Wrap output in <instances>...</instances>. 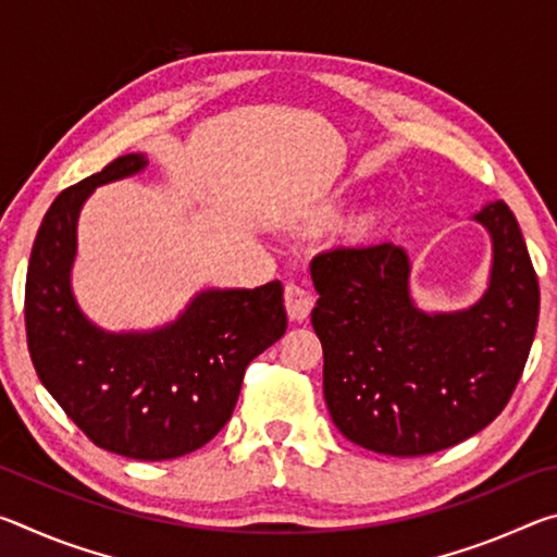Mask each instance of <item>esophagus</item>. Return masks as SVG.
<instances>
[{
    "mask_svg": "<svg viewBox=\"0 0 557 557\" xmlns=\"http://www.w3.org/2000/svg\"><path fill=\"white\" fill-rule=\"evenodd\" d=\"M285 307H287L289 319L301 322V319L309 317V312H312V307H314L312 292H309L305 285H299V282H287V285H285Z\"/></svg>",
    "mask_w": 557,
    "mask_h": 557,
    "instance_id": "1",
    "label": "esophagus"
}]
</instances>
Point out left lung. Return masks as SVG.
Instances as JSON below:
<instances>
[{
    "mask_svg": "<svg viewBox=\"0 0 557 557\" xmlns=\"http://www.w3.org/2000/svg\"><path fill=\"white\" fill-rule=\"evenodd\" d=\"M471 219L492 235V272L459 312L414 305L408 252L388 240L336 245L309 265L326 408L356 445L432 455L476 435L511 398L539 326V277L504 201Z\"/></svg>",
    "mask_w": 557,
    "mask_h": 557,
    "instance_id": "obj_1",
    "label": "left lung"
}]
</instances>
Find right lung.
I'll return each instance as SVG.
<instances>
[{
    "label": "right lung",
    "instance_id": "obj_1",
    "mask_svg": "<svg viewBox=\"0 0 557 557\" xmlns=\"http://www.w3.org/2000/svg\"><path fill=\"white\" fill-rule=\"evenodd\" d=\"M145 166V154L117 157L55 196L32 248L24 317L34 369L75 425L115 455L162 461L219 435L245 369L285 334L287 314L280 280L201 289L149 332H106L83 314L71 287L83 203Z\"/></svg>",
    "mask_w": 557,
    "mask_h": 557
}]
</instances>
